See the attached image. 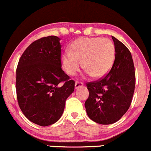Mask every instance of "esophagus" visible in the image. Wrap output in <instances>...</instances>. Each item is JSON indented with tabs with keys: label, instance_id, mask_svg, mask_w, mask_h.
<instances>
[{
	"label": "esophagus",
	"instance_id": "obj_1",
	"mask_svg": "<svg viewBox=\"0 0 151 151\" xmlns=\"http://www.w3.org/2000/svg\"><path fill=\"white\" fill-rule=\"evenodd\" d=\"M83 86V83H81V82H76L75 83V88L76 89L82 87Z\"/></svg>",
	"mask_w": 151,
	"mask_h": 151
}]
</instances>
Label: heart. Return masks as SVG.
Returning a JSON list of instances; mask_svg holds the SVG:
<instances>
[{"mask_svg": "<svg viewBox=\"0 0 151 151\" xmlns=\"http://www.w3.org/2000/svg\"><path fill=\"white\" fill-rule=\"evenodd\" d=\"M115 59V47L110 39L102 37H82L71 46V51L61 55L63 69L70 76L77 74L82 65L87 75L102 77L106 75Z\"/></svg>", "mask_w": 151, "mask_h": 151, "instance_id": "1", "label": "heart"}]
</instances>
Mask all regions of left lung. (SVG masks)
Masks as SVG:
<instances>
[{
    "instance_id": "1",
    "label": "left lung",
    "mask_w": 151,
    "mask_h": 151,
    "mask_svg": "<svg viewBox=\"0 0 151 151\" xmlns=\"http://www.w3.org/2000/svg\"><path fill=\"white\" fill-rule=\"evenodd\" d=\"M115 60L103 78L87 83L89 96L85 102L91 120L102 125L117 122L129 108L135 88L136 76L132 56L128 48L112 37Z\"/></svg>"
}]
</instances>
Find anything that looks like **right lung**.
Here are the masks:
<instances>
[{"label": "right lung", "mask_w": 151, "mask_h": 151, "mask_svg": "<svg viewBox=\"0 0 151 151\" xmlns=\"http://www.w3.org/2000/svg\"><path fill=\"white\" fill-rule=\"evenodd\" d=\"M60 40L57 36H48L31 43L16 70L20 110L29 121L40 126L59 120L65 100L74 91V81L61 68Z\"/></svg>", "instance_id": "1"}]
</instances>
